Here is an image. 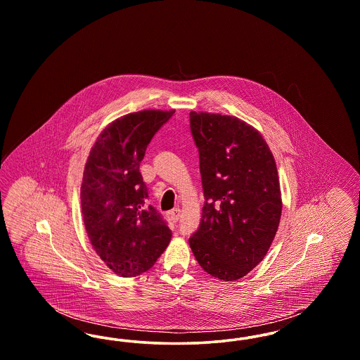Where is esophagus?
Masks as SVG:
<instances>
[{"mask_svg":"<svg viewBox=\"0 0 360 360\" xmlns=\"http://www.w3.org/2000/svg\"><path fill=\"white\" fill-rule=\"evenodd\" d=\"M170 216H172V221L174 223H176L178 220H179V216H181V209H172V212H170Z\"/></svg>","mask_w":360,"mask_h":360,"instance_id":"34e87169","label":"esophagus"}]
</instances>
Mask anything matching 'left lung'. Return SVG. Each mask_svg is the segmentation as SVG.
Here are the masks:
<instances>
[{
    "label": "left lung",
    "instance_id": "obj_1",
    "mask_svg": "<svg viewBox=\"0 0 360 360\" xmlns=\"http://www.w3.org/2000/svg\"><path fill=\"white\" fill-rule=\"evenodd\" d=\"M190 131L205 202L188 244L207 274L238 281L266 257L279 225L274 156L254 127L233 116L190 112Z\"/></svg>",
    "mask_w": 360,
    "mask_h": 360
}]
</instances>
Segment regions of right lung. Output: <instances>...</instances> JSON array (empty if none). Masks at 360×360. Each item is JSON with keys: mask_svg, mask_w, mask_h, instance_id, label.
Masks as SVG:
<instances>
[{"mask_svg": "<svg viewBox=\"0 0 360 360\" xmlns=\"http://www.w3.org/2000/svg\"><path fill=\"white\" fill-rule=\"evenodd\" d=\"M175 110H140L109 124L90 150L81 186L86 232L120 276L150 270L172 240L139 172L147 146Z\"/></svg>", "mask_w": 360, "mask_h": 360, "instance_id": "right-lung-1", "label": "right lung"}]
</instances>
